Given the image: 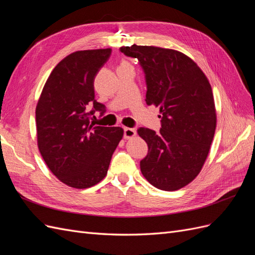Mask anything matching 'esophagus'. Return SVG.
Wrapping results in <instances>:
<instances>
[{"label": "esophagus", "mask_w": 255, "mask_h": 255, "mask_svg": "<svg viewBox=\"0 0 255 255\" xmlns=\"http://www.w3.org/2000/svg\"><path fill=\"white\" fill-rule=\"evenodd\" d=\"M136 135V130L134 128H123V137L126 138V139H129V138H132Z\"/></svg>", "instance_id": "obj_1"}]
</instances>
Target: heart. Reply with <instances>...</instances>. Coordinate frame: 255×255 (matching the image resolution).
<instances>
[{"label": "heart", "mask_w": 255, "mask_h": 255, "mask_svg": "<svg viewBox=\"0 0 255 255\" xmlns=\"http://www.w3.org/2000/svg\"><path fill=\"white\" fill-rule=\"evenodd\" d=\"M122 65H128V64H122Z\"/></svg>", "instance_id": "heart-1"}]
</instances>
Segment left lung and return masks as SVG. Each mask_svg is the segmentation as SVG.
<instances>
[{
  "instance_id": "1",
  "label": "left lung",
  "mask_w": 255,
  "mask_h": 255,
  "mask_svg": "<svg viewBox=\"0 0 255 255\" xmlns=\"http://www.w3.org/2000/svg\"><path fill=\"white\" fill-rule=\"evenodd\" d=\"M120 51L139 61L145 102L159 107V133L137 129L149 148L140 160L141 173L158 189H180L201 171L210 152L216 129L211 84L195 61L179 51L136 44Z\"/></svg>"
}]
</instances>
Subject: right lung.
<instances>
[{"label":"right lung","mask_w":255,"mask_h":255,"mask_svg":"<svg viewBox=\"0 0 255 255\" xmlns=\"http://www.w3.org/2000/svg\"><path fill=\"white\" fill-rule=\"evenodd\" d=\"M111 49L78 51L53 69L36 107L38 148L52 173L73 188L102 181L123 129L90 122L105 105L95 99L94 81ZM95 117V116H94Z\"/></svg>","instance_id":"obj_1"}]
</instances>
